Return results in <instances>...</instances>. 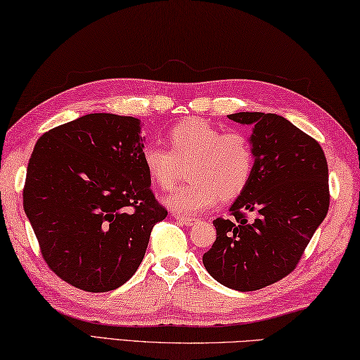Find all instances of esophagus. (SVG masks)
<instances>
[{"mask_svg": "<svg viewBox=\"0 0 360 360\" xmlns=\"http://www.w3.org/2000/svg\"><path fill=\"white\" fill-rule=\"evenodd\" d=\"M174 217H176V220L181 221V224L186 226H192L195 221H197V219L195 217H184V215H174Z\"/></svg>", "mask_w": 360, "mask_h": 360, "instance_id": "esophagus-1", "label": "esophagus"}]
</instances>
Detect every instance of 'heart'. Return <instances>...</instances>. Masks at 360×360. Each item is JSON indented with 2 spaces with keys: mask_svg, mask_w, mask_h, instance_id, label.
Listing matches in <instances>:
<instances>
[{
  "mask_svg": "<svg viewBox=\"0 0 360 360\" xmlns=\"http://www.w3.org/2000/svg\"><path fill=\"white\" fill-rule=\"evenodd\" d=\"M168 149L149 143L141 151V165L149 181L163 191L172 187L191 163V181L174 187L165 205L179 214H195L230 201L245 191L255 168V145L240 130L214 126L201 117L182 121L169 130Z\"/></svg>",
  "mask_w": 360,
  "mask_h": 360,
  "instance_id": "1",
  "label": "heart"
}]
</instances>
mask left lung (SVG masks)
Listing matches in <instances>:
<instances>
[{
  "instance_id": "obj_1",
  "label": "left lung",
  "mask_w": 360,
  "mask_h": 360,
  "mask_svg": "<svg viewBox=\"0 0 360 360\" xmlns=\"http://www.w3.org/2000/svg\"><path fill=\"white\" fill-rule=\"evenodd\" d=\"M252 124L255 168L245 191L215 219L212 247L202 255L219 283L255 291L288 276L329 209V169L319 143L283 116L234 113Z\"/></svg>"
}]
</instances>
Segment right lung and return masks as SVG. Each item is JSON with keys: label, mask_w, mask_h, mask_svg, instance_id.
Wrapping results in <instances>:
<instances>
[{"label": "right lung", "mask_w": 360, "mask_h": 360, "mask_svg": "<svg viewBox=\"0 0 360 360\" xmlns=\"http://www.w3.org/2000/svg\"><path fill=\"white\" fill-rule=\"evenodd\" d=\"M140 129L132 116L84 115L45 132L31 154L26 217L45 263L78 290L126 283L168 214L141 165Z\"/></svg>", "instance_id": "1"}]
</instances>
